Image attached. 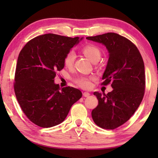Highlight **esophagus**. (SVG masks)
<instances>
[{
  "instance_id": "34e87169",
  "label": "esophagus",
  "mask_w": 158,
  "mask_h": 158,
  "mask_svg": "<svg viewBox=\"0 0 158 158\" xmlns=\"http://www.w3.org/2000/svg\"><path fill=\"white\" fill-rule=\"evenodd\" d=\"M90 96V93L88 92H84L83 93V96L84 97H88Z\"/></svg>"
}]
</instances>
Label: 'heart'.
I'll use <instances>...</instances> for the list:
<instances>
[{"mask_svg": "<svg viewBox=\"0 0 158 158\" xmlns=\"http://www.w3.org/2000/svg\"><path fill=\"white\" fill-rule=\"evenodd\" d=\"M82 52L88 59H89L91 62H94L96 60L100 59L101 57V51L98 48L94 45H87L82 49ZM76 55L74 52L70 51L67 54L64 58V64L67 68H71L74 64ZM94 78V77H86V76H79L75 79L76 83L82 88H88L90 87V79Z\"/></svg>", "mask_w": 158, "mask_h": 158, "instance_id": "b5f03b06", "label": "heart"}]
</instances>
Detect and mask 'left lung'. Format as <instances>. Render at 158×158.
Returning a JSON list of instances; mask_svg holds the SVG:
<instances>
[{
    "label": "left lung",
    "mask_w": 158,
    "mask_h": 158,
    "mask_svg": "<svg viewBox=\"0 0 158 158\" xmlns=\"http://www.w3.org/2000/svg\"><path fill=\"white\" fill-rule=\"evenodd\" d=\"M104 45L109 60L103 73V85L111 83L113 90L107 94L94 92L98 104L91 112L95 124L114 129L127 122L141 103L145 88L143 60L131 41L116 33L86 37Z\"/></svg>",
    "instance_id": "8db88e82"
}]
</instances>
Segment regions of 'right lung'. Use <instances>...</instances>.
I'll return each instance as SVG.
<instances>
[{
    "mask_svg": "<svg viewBox=\"0 0 158 158\" xmlns=\"http://www.w3.org/2000/svg\"><path fill=\"white\" fill-rule=\"evenodd\" d=\"M83 37L47 34L32 39L19 53L15 73L17 101L28 118L43 128L60 124L82 97L80 90L55 83L64 58Z\"/></svg>",
    "mask_w": 158,
    "mask_h": 158,
    "instance_id": "1",
    "label": "right lung"
}]
</instances>
